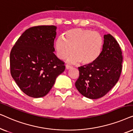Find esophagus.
Masks as SVG:
<instances>
[{
	"mask_svg": "<svg viewBox=\"0 0 133 133\" xmlns=\"http://www.w3.org/2000/svg\"><path fill=\"white\" fill-rule=\"evenodd\" d=\"M71 68H72L71 65H70L69 64L65 65V69H71Z\"/></svg>",
	"mask_w": 133,
	"mask_h": 133,
	"instance_id": "1",
	"label": "esophagus"
}]
</instances>
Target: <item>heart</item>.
Segmentation results:
<instances>
[{
    "instance_id": "heart-1",
    "label": "heart",
    "mask_w": 133,
    "mask_h": 133,
    "mask_svg": "<svg viewBox=\"0 0 133 133\" xmlns=\"http://www.w3.org/2000/svg\"><path fill=\"white\" fill-rule=\"evenodd\" d=\"M103 45V39L98 33L90 29L74 28L65 31L63 38L57 39L55 48L59 59H65L72 51L69 61H79L83 65H89L98 59Z\"/></svg>"
}]
</instances>
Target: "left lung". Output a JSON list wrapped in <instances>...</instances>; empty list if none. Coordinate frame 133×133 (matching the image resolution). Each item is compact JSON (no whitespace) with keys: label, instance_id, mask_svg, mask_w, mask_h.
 <instances>
[{"label":"left lung","instance_id":"left-lung-1","mask_svg":"<svg viewBox=\"0 0 133 133\" xmlns=\"http://www.w3.org/2000/svg\"><path fill=\"white\" fill-rule=\"evenodd\" d=\"M119 44L110 34L104 35V45L98 59L79 67L75 86L83 96L97 99L105 95L117 83L122 68L123 56Z\"/></svg>","mask_w":133,"mask_h":133}]
</instances>
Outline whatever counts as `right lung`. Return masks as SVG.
<instances>
[{
  "label": "right lung",
  "mask_w": 133,
  "mask_h": 133,
  "mask_svg": "<svg viewBox=\"0 0 133 133\" xmlns=\"http://www.w3.org/2000/svg\"><path fill=\"white\" fill-rule=\"evenodd\" d=\"M56 26L39 25L26 30L10 53V72L23 92L33 98L49 92L64 63L54 54Z\"/></svg>",
  "instance_id": "1"
}]
</instances>
